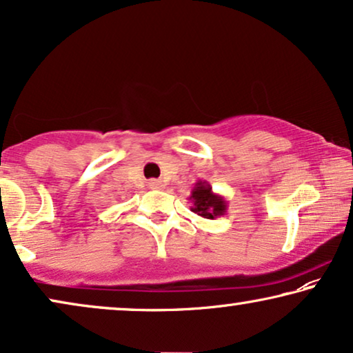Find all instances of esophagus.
Masks as SVG:
<instances>
[{
	"instance_id": "esophagus-1",
	"label": "esophagus",
	"mask_w": 353,
	"mask_h": 353,
	"mask_svg": "<svg viewBox=\"0 0 353 353\" xmlns=\"http://www.w3.org/2000/svg\"><path fill=\"white\" fill-rule=\"evenodd\" d=\"M148 187H150V188H161L163 183H161V181H157V179H153V181L148 182Z\"/></svg>"
}]
</instances>
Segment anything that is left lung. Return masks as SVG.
<instances>
[{"label":"left lung","instance_id":"obj_1","mask_svg":"<svg viewBox=\"0 0 353 353\" xmlns=\"http://www.w3.org/2000/svg\"><path fill=\"white\" fill-rule=\"evenodd\" d=\"M190 210L203 219H216L227 212V200L219 193L212 192L211 183L208 181H198L192 188Z\"/></svg>","mask_w":353,"mask_h":353}]
</instances>
